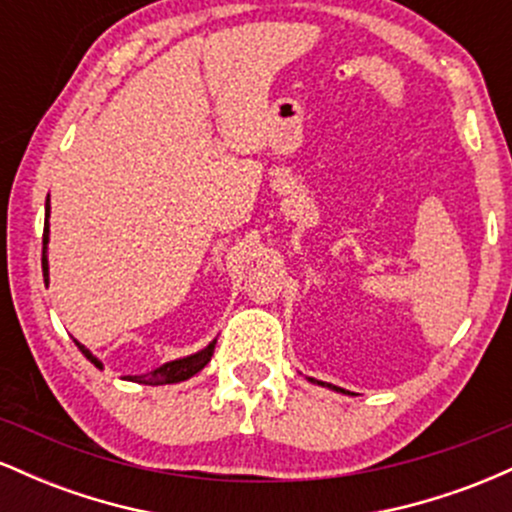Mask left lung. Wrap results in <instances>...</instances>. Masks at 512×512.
Segmentation results:
<instances>
[{"label": "left lung", "mask_w": 512, "mask_h": 512, "mask_svg": "<svg viewBox=\"0 0 512 512\" xmlns=\"http://www.w3.org/2000/svg\"><path fill=\"white\" fill-rule=\"evenodd\" d=\"M327 387H334V385H327ZM334 390H342V387H334ZM344 392V390H342Z\"/></svg>", "instance_id": "8db88e82"}]
</instances>
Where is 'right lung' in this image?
Segmentation results:
<instances>
[{
  "label": "right lung",
  "instance_id": "add662e5",
  "mask_svg": "<svg viewBox=\"0 0 512 512\" xmlns=\"http://www.w3.org/2000/svg\"><path fill=\"white\" fill-rule=\"evenodd\" d=\"M48 216H50V197H48ZM48 221H45V228H43V276H45V284H48V257H45V250H48ZM76 346L81 349V354H84L88 361L96 363L98 368H101V363H98V358L91 356V351L86 349V346H81L76 342ZM214 346L216 342H211L207 349H202L199 354H192L187 358H178V361H170V363H163L161 368L151 370V373L146 375H134V378L129 380H137V383H144V385H170V383H180V380H187L192 378V375L199 373L207 363L211 361V356H214Z\"/></svg>",
  "mask_w": 512,
  "mask_h": 512
}]
</instances>
